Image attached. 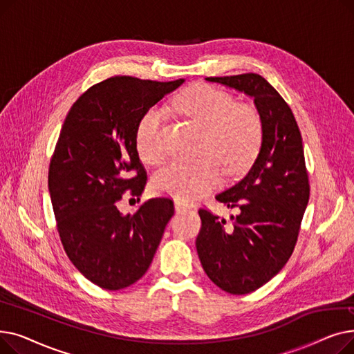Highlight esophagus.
<instances>
[{
    "label": "esophagus",
    "mask_w": 354,
    "mask_h": 354,
    "mask_svg": "<svg viewBox=\"0 0 354 354\" xmlns=\"http://www.w3.org/2000/svg\"><path fill=\"white\" fill-rule=\"evenodd\" d=\"M175 209L178 211V212H183V211H188L189 209V205L188 203H183L182 201H175Z\"/></svg>",
    "instance_id": "esophagus-1"
}]
</instances>
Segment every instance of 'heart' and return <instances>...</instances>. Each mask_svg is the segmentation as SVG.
<instances>
[{
	"label": "heart",
	"instance_id": "obj_1",
	"mask_svg": "<svg viewBox=\"0 0 354 354\" xmlns=\"http://www.w3.org/2000/svg\"><path fill=\"white\" fill-rule=\"evenodd\" d=\"M175 107L192 123L203 129L202 152H209L230 174L245 167L257 153L263 126L257 111L238 104L230 93L208 84L189 87L175 102ZM166 111L153 106L140 118L136 127L139 156L158 162L165 152ZM211 155L196 160L174 159L153 176L158 194L189 202L209 192L219 182V165Z\"/></svg>",
	"mask_w": 354,
	"mask_h": 354
}]
</instances>
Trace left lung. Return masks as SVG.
<instances>
[{
	"label": "left lung",
	"instance_id": "8db88e82",
	"mask_svg": "<svg viewBox=\"0 0 354 354\" xmlns=\"http://www.w3.org/2000/svg\"><path fill=\"white\" fill-rule=\"evenodd\" d=\"M207 80L254 99L263 126L261 146L245 176L215 196L239 214L228 224L199 209L196 238L209 280L230 294H248L280 272L297 243L310 196L303 138L290 106L259 74Z\"/></svg>",
	"mask_w": 354,
	"mask_h": 354
}]
</instances>
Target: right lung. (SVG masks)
Here are the masks:
<instances>
[{
  "label": "right lung",
  "mask_w": 354,
  "mask_h": 354,
  "mask_svg": "<svg viewBox=\"0 0 354 354\" xmlns=\"http://www.w3.org/2000/svg\"><path fill=\"white\" fill-rule=\"evenodd\" d=\"M183 82L110 77L83 93L62 126L48 169L57 231L74 267L104 290L143 277L175 212L169 198L127 215L118 202L129 189L142 195L146 185L136 149L140 118Z\"/></svg>",
  "instance_id": "right-lung-1"
}]
</instances>
